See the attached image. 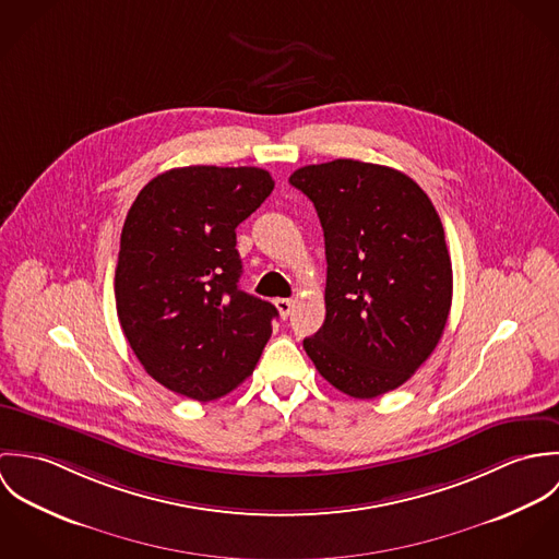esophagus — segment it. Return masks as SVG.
I'll return each mask as SVG.
<instances>
[{
	"label": "esophagus",
	"instance_id": "obj_1",
	"mask_svg": "<svg viewBox=\"0 0 559 559\" xmlns=\"http://www.w3.org/2000/svg\"><path fill=\"white\" fill-rule=\"evenodd\" d=\"M275 308L282 314V319H288L293 308H295V301L293 299H275Z\"/></svg>",
	"mask_w": 559,
	"mask_h": 559
}]
</instances>
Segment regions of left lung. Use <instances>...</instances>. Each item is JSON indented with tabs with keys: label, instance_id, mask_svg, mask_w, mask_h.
I'll return each mask as SVG.
<instances>
[{
	"label": "left lung",
	"instance_id": "8db88e82",
	"mask_svg": "<svg viewBox=\"0 0 559 559\" xmlns=\"http://www.w3.org/2000/svg\"><path fill=\"white\" fill-rule=\"evenodd\" d=\"M324 233V322L304 340L320 374L353 399L406 383L439 344L452 306L441 219L399 169L355 159L299 167Z\"/></svg>",
	"mask_w": 559,
	"mask_h": 559
}]
</instances>
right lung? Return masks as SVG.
<instances>
[{
	"instance_id": "obj_1",
	"label": "right lung",
	"mask_w": 559,
	"mask_h": 559,
	"mask_svg": "<svg viewBox=\"0 0 559 559\" xmlns=\"http://www.w3.org/2000/svg\"><path fill=\"white\" fill-rule=\"evenodd\" d=\"M260 167L189 165L153 178L122 226L118 320L163 388L222 399L253 372L275 306L239 288L237 226L273 191Z\"/></svg>"
}]
</instances>
